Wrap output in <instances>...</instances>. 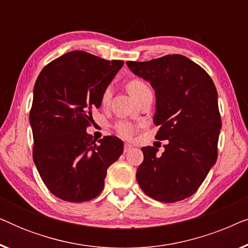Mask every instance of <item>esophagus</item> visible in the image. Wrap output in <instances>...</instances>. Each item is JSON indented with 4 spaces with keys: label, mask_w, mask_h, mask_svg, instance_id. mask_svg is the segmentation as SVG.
<instances>
[{
    "label": "esophagus",
    "mask_w": 248,
    "mask_h": 248,
    "mask_svg": "<svg viewBox=\"0 0 248 248\" xmlns=\"http://www.w3.org/2000/svg\"><path fill=\"white\" fill-rule=\"evenodd\" d=\"M132 148H133V147H132L130 143H125L124 144V152H125V154H126V152H130L132 150Z\"/></svg>",
    "instance_id": "1"
}]
</instances>
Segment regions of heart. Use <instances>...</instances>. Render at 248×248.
Here are the masks:
<instances>
[{
    "mask_svg": "<svg viewBox=\"0 0 248 248\" xmlns=\"http://www.w3.org/2000/svg\"><path fill=\"white\" fill-rule=\"evenodd\" d=\"M126 88H127L128 93H131V96L133 97L134 99H137V98L140 97L141 94L144 93V91L150 89L148 84L145 83L143 80H140V79L130 80L127 82ZM109 98H110V88H106L103 93V96H101V103L106 104L107 101L109 100ZM114 128H115V131H116V133L120 135V137L124 138V139H131L135 133L134 125L128 121L116 122L114 125Z\"/></svg>",
    "mask_w": 248,
    "mask_h": 248,
    "instance_id": "b5f03b06",
    "label": "heart"
}]
</instances>
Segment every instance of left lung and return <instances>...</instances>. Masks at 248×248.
Listing matches in <instances>:
<instances>
[{
    "label": "left lung",
    "instance_id": "8db88e82",
    "mask_svg": "<svg viewBox=\"0 0 248 248\" xmlns=\"http://www.w3.org/2000/svg\"><path fill=\"white\" fill-rule=\"evenodd\" d=\"M126 64L155 89L154 123L160 126L155 139L168 140L160 157L155 147L142 148L139 185L157 201H182L198 191L218 157L221 117L215 83L204 69L179 54Z\"/></svg>",
    "mask_w": 248,
    "mask_h": 248
}]
</instances>
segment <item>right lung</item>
Returning <instances> with one entry per match:
<instances>
[{
    "instance_id": "1",
    "label": "right lung",
    "mask_w": 248,
    "mask_h": 248,
    "mask_svg": "<svg viewBox=\"0 0 248 248\" xmlns=\"http://www.w3.org/2000/svg\"><path fill=\"white\" fill-rule=\"evenodd\" d=\"M73 50L47 64L33 88L30 125L32 158L44 184L67 202L90 201L103 191L109 166L123 154V141L104 137L96 142L87 127L105 89L123 66Z\"/></svg>"
}]
</instances>
